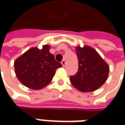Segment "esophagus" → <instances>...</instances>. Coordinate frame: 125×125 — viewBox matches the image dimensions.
<instances>
[{"instance_id": "1", "label": "esophagus", "mask_w": 125, "mask_h": 125, "mask_svg": "<svg viewBox=\"0 0 125 125\" xmlns=\"http://www.w3.org/2000/svg\"><path fill=\"white\" fill-rule=\"evenodd\" d=\"M61 64H62V65L63 66V67H65V64H66V62H65V60H62V62H61Z\"/></svg>"}]
</instances>
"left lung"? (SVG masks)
Returning <instances> with one entry per match:
<instances>
[{
  "instance_id": "8db88e82",
  "label": "left lung",
  "mask_w": 125,
  "mask_h": 125,
  "mask_svg": "<svg viewBox=\"0 0 125 125\" xmlns=\"http://www.w3.org/2000/svg\"><path fill=\"white\" fill-rule=\"evenodd\" d=\"M79 60L77 73L70 78L73 86L83 93L99 88L108 78L109 66L97 51L89 46L76 47Z\"/></svg>"
}]
</instances>
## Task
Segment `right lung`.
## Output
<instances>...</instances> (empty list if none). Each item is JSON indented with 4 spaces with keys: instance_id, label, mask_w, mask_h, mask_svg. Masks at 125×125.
<instances>
[{
    "instance_id": "obj_1",
    "label": "right lung",
    "mask_w": 125,
    "mask_h": 125,
    "mask_svg": "<svg viewBox=\"0 0 125 125\" xmlns=\"http://www.w3.org/2000/svg\"><path fill=\"white\" fill-rule=\"evenodd\" d=\"M50 47L46 44L42 49L31 48L14 61L15 74L23 85L40 90L50 83L55 70L62 67L49 52Z\"/></svg>"
}]
</instances>
